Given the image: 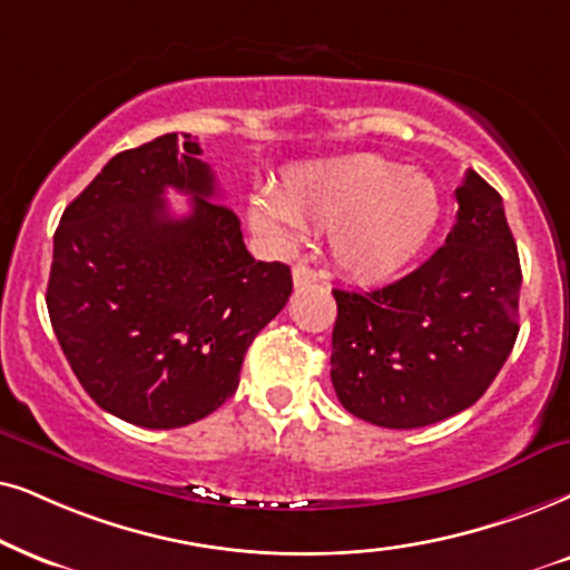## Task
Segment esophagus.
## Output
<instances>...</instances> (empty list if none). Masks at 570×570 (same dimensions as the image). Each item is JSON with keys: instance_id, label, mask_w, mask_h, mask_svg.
I'll list each match as a JSON object with an SVG mask.
<instances>
[{"instance_id": "1", "label": "esophagus", "mask_w": 570, "mask_h": 570, "mask_svg": "<svg viewBox=\"0 0 570 570\" xmlns=\"http://www.w3.org/2000/svg\"><path fill=\"white\" fill-rule=\"evenodd\" d=\"M292 278H294V286H307L313 284V281H318V273L309 268L307 263H297L292 271Z\"/></svg>"}]
</instances>
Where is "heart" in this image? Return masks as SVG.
<instances>
[{
  "label": "heart",
  "instance_id": "1",
  "mask_svg": "<svg viewBox=\"0 0 570 570\" xmlns=\"http://www.w3.org/2000/svg\"><path fill=\"white\" fill-rule=\"evenodd\" d=\"M442 199L423 173L379 155H347L284 173L271 199L252 205V226L294 242L302 226L331 232V257L347 276L381 281L413 261L434 234Z\"/></svg>",
  "mask_w": 570,
  "mask_h": 570
}]
</instances>
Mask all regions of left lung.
Instances as JSON below:
<instances>
[{"label":"left lung","mask_w":570,"mask_h":570,"mask_svg":"<svg viewBox=\"0 0 570 570\" xmlns=\"http://www.w3.org/2000/svg\"><path fill=\"white\" fill-rule=\"evenodd\" d=\"M455 199V226L421 268L373 292L334 289L331 381L373 426L421 429L471 407L515 344L521 263L502 197L468 170Z\"/></svg>","instance_id":"obj_1"}]
</instances>
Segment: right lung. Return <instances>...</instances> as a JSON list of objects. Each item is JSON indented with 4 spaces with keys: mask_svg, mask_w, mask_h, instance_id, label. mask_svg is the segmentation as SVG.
<instances>
[{
    "mask_svg": "<svg viewBox=\"0 0 570 570\" xmlns=\"http://www.w3.org/2000/svg\"><path fill=\"white\" fill-rule=\"evenodd\" d=\"M199 155L189 134L115 155L55 232L57 342L86 394L134 426L181 429L218 410L292 294L289 265L249 255ZM165 188L193 197L189 216L169 215Z\"/></svg>",
    "mask_w": 570,
    "mask_h": 570,
    "instance_id": "add662e5",
    "label": "right lung"
}]
</instances>
